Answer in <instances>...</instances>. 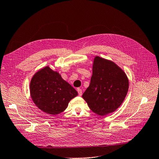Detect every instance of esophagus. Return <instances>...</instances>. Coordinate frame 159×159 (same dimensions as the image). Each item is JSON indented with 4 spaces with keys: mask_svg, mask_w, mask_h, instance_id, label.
Here are the masks:
<instances>
[{
    "mask_svg": "<svg viewBox=\"0 0 159 159\" xmlns=\"http://www.w3.org/2000/svg\"><path fill=\"white\" fill-rule=\"evenodd\" d=\"M77 92L79 93V96H81L82 94H83V91H82V90L80 89H77Z\"/></svg>",
    "mask_w": 159,
    "mask_h": 159,
    "instance_id": "esophagus-1",
    "label": "esophagus"
}]
</instances>
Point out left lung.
<instances>
[{"label":"left lung","instance_id":"8db88e82","mask_svg":"<svg viewBox=\"0 0 159 159\" xmlns=\"http://www.w3.org/2000/svg\"><path fill=\"white\" fill-rule=\"evenodd\" d=\"M129 89V79L114 61L95 56L90 83L83 94L90 109L99 116L115 111Z\"/></svg>","mask_w":159,"mask_h":159}]
</instances>
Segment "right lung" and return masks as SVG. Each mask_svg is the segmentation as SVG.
I'll list each match as a JSON object with an SVG mask.
<instances>
[{"instance_id":"right-lung-1","label":"right lung","mask_w":159,"mask_h":159,"mask_svg":"<svg viewBox=\"0 0 159 159\" xmlns=\"http://www.w3.org/2000/svg\"><path fill=\"white\" fill-rule=\"evenodd\" d=\"M30 96L39 110L49 115H57L68 106L78 93L61 77L57 70L46 66L35 73L30 80Z\"/></svg>"}]
</instances>
